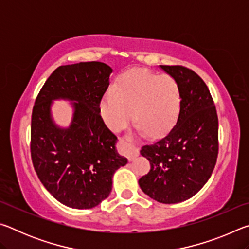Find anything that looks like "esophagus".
Wrapping results in <instances>:
<instances>
[{
	"instance_id": "1",
	"label": "esophagus",
	"mask_w": 249,
	"mask_h": 249,
	"mask_svg": "<svg viewBox=\"0 0 249 249\" xmlns=\"http://www.w3.org/2000/svg\"><path fill=\"white\" fill-rule=\"evenodd\" d=\"M120 145L121 149L123 151V154L127 157L129 161H132L135 158L137 157L138 154H140V150H138V147L134 144L133 141L130 140L129 137H124L120 140Z\"/></svg>"
}]
</instances>
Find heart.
<instances>
[{
  "label": "heart",
  "mask_w": 249,
  "mask_h": 249,
  "mask_svg": "<svg viewBox=\"0 0 249 249\" xmlns=\"http://www.w3.org/2000/svg\"><path fill=\"white\" fill-rule=\"evenodd\" d=\"M182 96L179 83L170 74L132 69L117 79L112 91L103 96L100 112L113 132L133 120L151 137L161 136L174 127L180 115Z\"/></svg>",
  "instance_id": "obj_1"
}]
</instances>
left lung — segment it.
<instances>
[{"instance_id": "left-lung-1", "label": "left lung", "mask_w": 249, "mask_h": 249, "mask_svg": "<svg viewBox=\"0 0 249 249\" xmlns=\"http://www.w3.org/2000/svg\"><path fill=\"white\" fill-rule=\"evenodd\" d=\"M160 67L179 83L182 105L175 127L142 148L150 170L138 183L151 199L171 204L190 199L212 175L218 154V119L209 88L195 71L183 66Z\"/></svg>"}]
</instances>
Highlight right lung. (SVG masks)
Instances as JSON below:
<instances>
[{"mask_svg":"<svg viewBox=\"0 0 249 249\" xmlns=\"http://www.w3.org/2000/svg\"><path fill=\"white\" fill-rule=\"evenodd\" d=\"M112 71L99 61L58 67L33 107L34 168L50 195L69 208L91 209L107 199L113 175L127 163L115 148L117 137L100 115ZM57 98L74 101V119L68 129L59 128L52 121L50 107Z\"/></svg>","mask_w":249,"mask_h":249,"instance_id":"add662e5","label":"right lung"}]
</instances>
